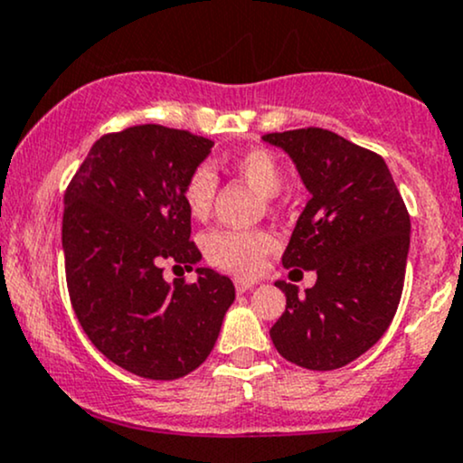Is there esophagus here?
Masks as SVG:
<instances>
[{"instance_id":"obj_1","label":"esophagus","mask_w":463,"mask_h":463,"mask_svg":"<svg viewBox=\"0 0 463 463\" xmlns=\"http://www.w3.org/2000/svg\"><path fill=\"white\" fill-rule=\"evenodd\" d=\"M254 287L252 280H246V279H235V289L237 294H243V291H250Z\"/></svg>"}]
</instances>
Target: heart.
<instances>
[{
  "label": "heart",
  "mask_w": 463,
  "mask_h": 463,
  "mask_svg": "<svg viewBox=\"0 0 463 463\" xmlns=\"http://www.w3.org/2000/svg\"><path fill=\"white\" fill-rule=\"evenodd\" d=\"M232 172L252 184L265 198H276L285 184V174L279 158L268 150H248L232 161ZM217 191V176L209 165H200L184 183V204L194 217H204L211 211ZM206 257L237 274H254L261 268L265 254L274 250L272 235L263 231H232L220 228L204 239Z\"/></svg>",
  "instance_id": "heart-1"
}]
</instances>
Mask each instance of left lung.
<instances>
[{
    "label": "left lung",
    "mask_w": 463,
    "mask_h": 463,
    "mask_svg": "<svg viewBox=\"0 0 463 463\" xmlns=\"http://www.w3.org/2000/svg\"><path fill=\"white\" fill-rule=\"evenodd\" d=\"M263 141L291 158L311 195L283 265L317 276L305 298L296 285L276 280L287 307L269 337L300 368H344L394 320L411 235L405 202L379 154L331 130L272 132Z\"/></svg>",
    "instance_id": "1"
}]
</instances>
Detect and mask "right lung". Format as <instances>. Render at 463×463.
Returning a JSON list of instances; mask_svg holds the SVG:
<instances>
[{
	"label": "right lung",
	"mask_w": 463,
	"mask_h": 463,
	"mask_svg": "<svg viewBox=\"0 0 463 463\" xmlns=\"http://www.w3.org/2000/svg\"><path fill=\"white\" fill-rule=\"evenodd\" d=\"M213 141L187 130L132 126L93 143L65 194L62 252L80 326L106 359L152 381H174L213 350L235 285L195 268V283L163 279V263L194 269L184 183Z\"/></svg>",
	"instance_id": "add662e5"
}]
</instances>
